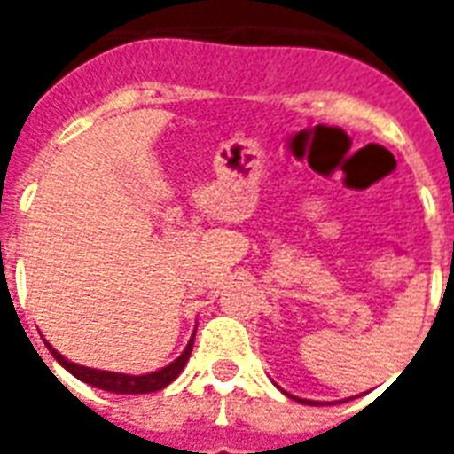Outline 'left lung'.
Listing matches in <instances>:
<instances>
[{"label":"left lung","mask_w":454,"mask_h":454,"mask_svg":"<svg viewBox=\"0 0 454 454\" xmlns=\"http://www.w3.org/2000/svg\"><path fill=\"white\" fill-rule=\"evenodd\" d=\"M290 398H294V401H299V403H306V405H320V403H316V401H301V398H297V395H290Z\"/></svg>","instance_id":"1"}]
</instances>
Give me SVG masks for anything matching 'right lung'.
Returning <instances> with one entry per match:
<instances>
[{"mask_svg":"<svg viewBox=\"0 0 454 454\" xmlns=\"http://www.w3.org/2000/svg\"><path fill=\"white\" fill-rule=\"evenodd\" d=\"M192 341H195V334H192L188 346L184 348V353H181L174 363H169L167 367H162V370H157V372L151 374H120L108 372V370H94V367L77 365V363H70V360L63 358L51 344L46 346H49V351H51L53 358L59 360L67 372L74 374L77 380L87 381L91 387L101 388V391H110V394H153V391H160V388L169 387L171 381L184 372L185 363L191 358Z\"/></svg>","mask_w":454,"mask_h":454,"instance_id":"right-lung-1","label":"right lung"}]
</instances>
